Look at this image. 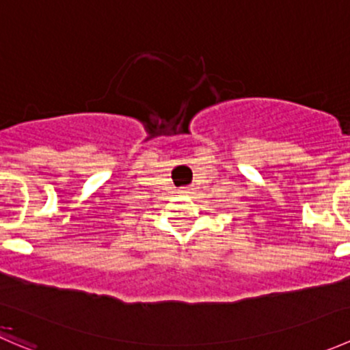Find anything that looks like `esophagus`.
<instances>
[{
    "mask_svg": "<svg viewBox=\"0 0 350 350\" xmlns=\"http://www.w3.org/2000/svg\"><path fill=\"white\" fill-rule=\"evenodd\" d=\"M181 191H183V193H188L189 189H188V188H185V189H181Z\"/></svg>",
    "mask_w": 350,
    "mask_h": 350,
    "instance_id": "obj_1",
    "label": "esophagus"
}]
</instances>
